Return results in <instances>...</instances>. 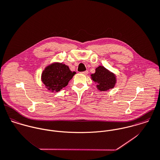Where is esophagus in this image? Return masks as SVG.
Returning a JSON list of instances; mask_svg holds the SVG:
<instances>
[{
    "instance_id": "34e87169",
    "label": "esophagus",
    "mask_w": 160,
    "mask_h": 160,
    "mask_svg": "<svg viewBox=\"0 0 160 160\" xmlns=\"http://www.w3.org/2000/svg\"><path fill=\"white\" fill-rule=\"evenodd\" d=\"M81 74H84V75H86V74H88V71H85L81 72Z\"/></svg>"
}]
</instances>
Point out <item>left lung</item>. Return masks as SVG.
<instances>
[{"label": "left lung", "instance_id": "8db88e82", "mask_svg": "<svg viewBox=\"0 0 160 160\" xmlns=\"http://www.w3.org/2000/svg\"><path fill=\"white\" fill-rule=\"evenodd\" d=\"M91 79L98 84L97 88L101 91L113 88L116 83L115 75L102 66L96 69L95 73L91 74Z\"/></svg>", "mask_w": 160, "mask_h": 160}]
</instances>
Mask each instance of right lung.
<instances>
[{"instance_id":"1","label":"right lung","mask_w":160,"mask_h":160,"mask_svg":"<svg viewBox=\"0 0 160 160\" xmlns=\"http://www.w3.org/2000/svg\"><path fill=\"white\" fill-rule=\"evenodd\" d=\"M76 72L64 64L54 62L47 66L42 74V81L52 92H58L66 87Z\"/></svg>"}]
</instances>
